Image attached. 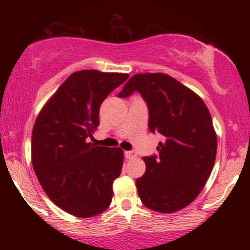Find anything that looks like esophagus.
I'll use <instances>...</instances> for the list:
<instances>
[{
	"mask_svg": "<svg viewBox=\"0 0 250 250\" xmlns=\"http://www.w3.org/2000/svg\"><path fill=\"white\" fill-rule=\"evenodd\" d=\"M125 156L127 159H135L136 157V153L134 150H129V151H125Z\"/></svg>",
	"mask_w": 250,
	"mask_h": 250,
	"instance_id": "esophagus-1",
	"label": "esophagus"
}]
</instances>
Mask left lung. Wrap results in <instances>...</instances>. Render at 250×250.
Returning a JSON list of instances; mask_svg holds the SVG:
<instances>
[{"label":"left lung","instance_id":"obj_1","mask_svg":"<svg viewBox=\"0 0 250 250\" xmlns=\"http://www.w3.org/2000/svg\"><path fill=\"white\" fill-rule=\"evenodd\" d=\"M134 91L147 102L149 130L165 139L157 156L143 157L137 193L151 210L175 213L199 196L213 170L217 137L210 113L197 94L167 74H136L117 96Z\"/></svg>","mask_w":250,"mask_h":250}]
</instances>
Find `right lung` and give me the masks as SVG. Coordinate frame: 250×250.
I'll return each instance as SVG.
<instances>
[{"label": "right lung", "instance_id": "add662e5", "mask_svg": "<svg viewBox=\"0 0 250 250\" xmlns=\"http://www.w3.org/2000/svg\"><path fill=\"white\" fill-rule=\"evenodd\" d=\"M129 77L122 73L75 71L40 111L31 135V162L43 190L77 217L103 213L121 174L123 150L87 143L100 125L102 102Z\"/></svg>", "mask_w": 250, "mask_h": 250}]
</instances>
